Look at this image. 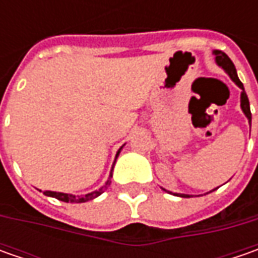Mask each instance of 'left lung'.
Segmentation results:
<instances>
[{"label":"left lung","instance_id":"obj_1","mask_svg":"<svg viewBox=\"0 0 258 258\" xmlns=\"http://www.w3.org/2000/svg\"><path fill=\"white\" fill-rule=\"evenodd\" d=\"M213 54L215 55V63L220 66L221 69H223L224 72L227 73V75L230 76V79L233 80L235 85L238 86L240 89H241V97H240V106H241V110H243V113L245 114V117L248 119V123H250V127H251V112H250V102H248V97H247V93H245V90H244V86L243 83L240 82V79H238V76H237V70H235V66L234 63L230 60V57L223 53L221 50H214ZM164 189V188H162ZM217 189V188H215ZM213 189V191H215ZM166 191V189H164ZM213 191H210V192H213ZM166 192L172 194L171 191H166ZM173 195H176V197H182V198H189L191 195H188V194H173Z\"/></svg>","mask_w":258,"mask_h":258}]
</instances>
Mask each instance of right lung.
I'll use <instances>...</instances> for the list:
<instances>
[{"label":"right lung","instance_id":"right-lung-1","mask_svg":"<svg viewBox=\"0 0 258 258\" xmlns=\"http://www.w3.org/2000/svg\"><path fill=\"white\" fill-rule=\"evenodd\" d=\"M123 148V146H122ZM122 148L117 151V154H116V158H114V162L112 165V171H113V166L116 164V159H117V156L120 154V151H122ZM112 171H110V175H109V179L106 181L102 188H99V189H96L93 192H89L86 194V195H73V194H64V192H54V191H45L44 195L47 197H53V198H57V200H60V201H63V203H72V204H80V203H87V201H90V200H94V198H97L99 195H102L104 192V189L110 185V178H112Z\"/></svg>","mask_w":258,"mask_h":258}]
</instances>
